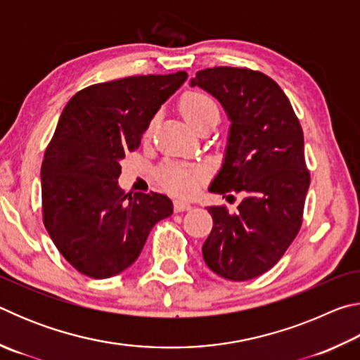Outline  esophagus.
<instances>
[{
  "label": "esophagus",
  "mask_w": 360,
  "mask_h": 360,
  "mask_svg": "<svg viewBox=\"0 0 360 360\" xmlns=\"http://www.w3.org/2000/svg\"><path fill=\"white\" fill-rule=\"evenodd\" d=\"M192 210V205L186 202V200H174V211L176 212H182V211H188Z\"/></svg>",
  "instance_id": "34e87169"
}]
</instances>
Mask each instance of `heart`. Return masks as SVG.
Segmentation results:
<instances>
[{
    "instance_id": "b5f03b06",
    "label": "heart",
    "mask_w": 360,
    "mask_h": 360,
    "mask_svg": "<svg viewBox=\"0 0 360 360\" xmlns=\"http://www.w3.org/2000/svg\"><path fill=\"white\" fill-rule=\"evenodd\" d=\"M181 112L188 125L195 130L203 129L208 124H217L221 109L217 101L205 92H188L181 101ZM202 172L181 167H167L162 172V179L169 191L187 195L197 187Z\"/></svg>"
}]
</instances>
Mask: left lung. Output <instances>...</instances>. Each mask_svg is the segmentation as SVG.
<instances>
[{
    "mask_svg": "<svg viewBox=\"0 0 360 360\" xmlns=\"http://www.w3.org/2000/svg\"><path fill=\"white\" fill-rule=\"evenodd\" d=\"M191 87L214 96L230 120L208 191L243 197L233 212L206 208L214 225L202 248L205 264L230 281H248L270 270L300 230L309 187L300 122L279 85L257 71L206 68Z\"/></svg>",
    "mask_w": 360,
    "mask_h": 360,
    "instance_id": "left-lung-1",
    "label": "left lung"
}]
</instances>
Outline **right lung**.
Instances as JSON below:
<instances>
[{
	"label": "right lung",
	"mask_w": 360,
	"mask_h": 360,
	"mask_svg": "<svg viewBox=\"0 0 360 360\" xmlns=\"http://www.w3.org/2000/svg\"><path fill=\"white\" fill-rule=\"evenodd\" d=\"M187 72L131 76L77 92L60 115L41 167L44 225L70 264L95 279L135 264L152 227L173 214L167 195H124L120 162L139 148Z\"/></svg>",
	"instance_id": "add662e5"
}]
</instances>
